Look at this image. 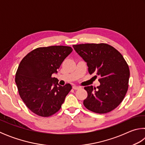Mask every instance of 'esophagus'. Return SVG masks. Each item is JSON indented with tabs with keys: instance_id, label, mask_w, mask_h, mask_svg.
<instances>
[{
	"instance_id": "34e87169",
	"label": "esophagus",
	"mask_w": 145,
	"mask_h": 145,
	"mask_svg": "<svg viewBox=\"0 0 145 145\" xmlns=\"http://www.w3.org/2000/svg\"><path fill=\"white\" fill-rule=\"evenodd\" d=\"M80 87H78V86H73V89H75V90H77V89H80Z\"/></svg>"
}]
</instances>
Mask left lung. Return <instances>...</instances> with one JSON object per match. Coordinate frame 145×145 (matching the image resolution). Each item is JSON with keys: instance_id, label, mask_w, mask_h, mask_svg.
Listing matches in <instances>:
<instances>
[{"instance_id": "obj_1", "label": "left lung", "mask_w": 145, "mask_h": 145, "mask_svg": "<svg viewBox=\"0 0 145 145\" xmlns=\"http://www.w3.org/2000/svg\"><path fill=\"white\" fill-rule=\"evenodd\" d=\"M87 63L90 75L100 76L99 86L84 87L88 97L83 104L99 114L111 112L121 104L129 88L130 70L123 56L106 43H86L73 45Z\"/></svg>"}]
</instances>
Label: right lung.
Instances as JSON below:
<instances>
[{
	"label": "right lung",
	"mask_w": 145,
	"mask_h": 145,
	"mask_svg": "<svg viewBox=\"0 0 145 145\" xmlns=\"http://www.w3.org/2000/svg\"><path fill=\"white\" fill-rule=\"evenodd\" d=\"M72 50L68 46L39 47L21 61L15 82L20 97L34 114L48 117L61 109L72 86L67 84L61 86L52 75L57 72L61 63Z\"/></svg>",
	"instance_id": "add662e5"
}]
</instances>
